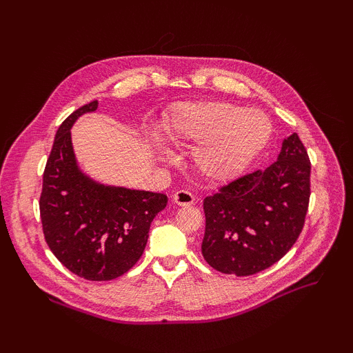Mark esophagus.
Masks as SVG:
<instances>
[{
    "mask_svg": "<svg viewBox=\"0 0 353 353\" xmlns=\"http://www.w3.org/2000/svg\"><path fill=\"white\" fill-rule=\"evenodd\" d=\"M172 201H174V203L179 206H190V205H194L196 197H194L190 191L181 190V191L174 192V196H172Z\"/></svg>",
    "mask_w": 353,
    "mask_h": 353,
    "instance_id": "34e87169",
    "label": "esophagus"
}]
</instances>
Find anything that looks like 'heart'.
<instances>
[{
    "label": "heart",
    "mask_w": 353,
    "mask_h": 353,
    "mask_svg": "<svg viewBox=\"0 0 353 353\" xmlns=\"http://www.w3.org/2000/svg\"><path fill=\"white\" fill-rule=\"evenodd\" d=\"M272 124L259 110L232 103L185 104L172 114L168 138L176 145L200 144L192 154L197 174L208 182L236 177L270 139Z\"/></svg>",
    "instance_id": "heart-1"
}]
</instances>
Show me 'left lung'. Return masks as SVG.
<instances>
[{"label":"left lung","instance_id":"8db88e82","mask_svg":"<svg viewBox=\"0 0 353 353\" xmlns=\"http://www.w3.org/2000/svg\"><path fill=\"white\" fill-rule=\"evenodd\" d=\"M311 162L292 133L277 161L223 185L203 200L201 253L216 272L252 276L285 256L303 229L311 196Z\"/></svg>","mask_w":353,"mask_h":353}]
</instances>
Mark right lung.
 <instances>
[{"label": "right lung", "mask_w": 353, "mask_h": 353, "mask_svg": "<svg viewBox=\"0 0 353 353\" xmlns=\"http://www.w3.org/2000/svg\"><path fill=\"white\" fill-rule=\"evenodd\" d=\"M94 100L59 127L43 170L39 211L45 241L71 273L88 281H112L144 253L150 224L168 203L165 194L95 183L77 167L71 125Z\"/></svg>", "instance_id": "obj_1"}]
</instances>
